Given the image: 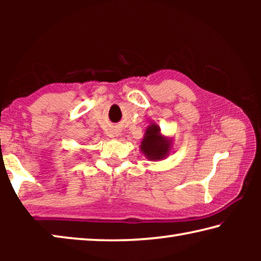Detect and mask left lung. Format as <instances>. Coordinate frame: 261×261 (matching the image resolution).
<instances>
[{"instance_id": "left-lung-1", "label": "left lung", "mask_w": 261, "mask_h": 261, "mask_svg": "<svg viewBox=\"0 0 261 261\" xmlns=\"http://www.w3.org/2000/svg\"><path fill=\"white\" fill-rule=\"evenodd\" d=\"M171 140L162 135L160 126L155 123L148 125L141 140L140 151L149 161H160L166 159L171 151Z\"/></svg>"}]
</instances>
